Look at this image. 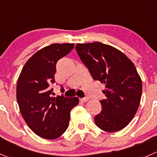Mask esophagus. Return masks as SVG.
<instances>
[{
    "instance_id": "1",
    "label": "esophagus",
    "mask_w": 157,
    "mask_h": 157,
    "mask_svg": "<svg viewBox=\"0 0 157 157\" xmlns=\"http://www.w3.org/2000/svg\"><path fill=\"white\" fill-rule=\"evenodd\" d=\"M80 100H81L82 102H86L89 100V97H83V98H81L80 99Z\"/></svg>"
}]
</instances>
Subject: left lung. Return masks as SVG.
<instances>
[{"mask_svg":"<svg viewBox=\"0 0 157 157\" xmlns=\"http://www.w3.org/2000/svg\"><path fill=\"white\" fill-rule=\"evenodd\" d=\"M76 51L94 80L106 84L100 100L102 110L94 118L97 127L117 132L127 127L138 109L142 81L133 62L124 54L100 42L77 44Z\"/></svg>","mask_w":157,"mask_h":157,"instance_id":"8db88e82","label":"left lung"}]
</instances>
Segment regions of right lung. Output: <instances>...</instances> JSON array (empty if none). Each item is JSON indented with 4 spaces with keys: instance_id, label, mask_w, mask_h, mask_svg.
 I'll use <instances>...</instances> for the list:
<instances>
[{
    "instance_id": "right-lung-1",
    "label": "right lung",
    "mask_w": 157,
    "mask_h": 157,
    "mask_svg": "<svg viewBox=\"0 0 157 157\" xmlns=\"http://www.w3.org/2000/svg\"><path fill=\"white\" fill-rule=\"evenodd\" d=\"M74 48V44H54L35 53L21 71L17 86V100L26 124L36 135L57 139L67 129L71 110L77 97L63 94L51 97L56 64ZM61 92L64 89L60 86Z\"/></svg>"
}]
</instances>
